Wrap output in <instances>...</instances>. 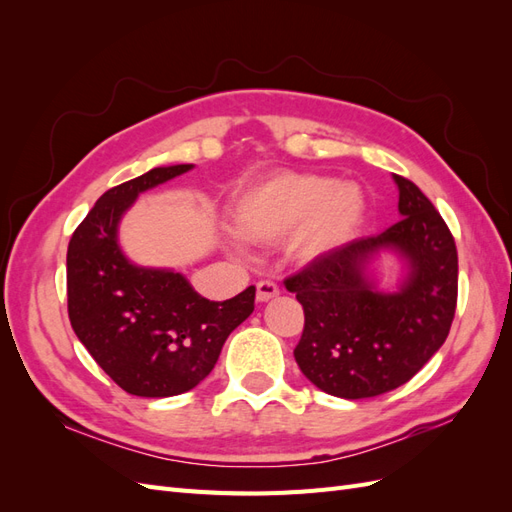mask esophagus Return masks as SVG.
<instances>
[{"label": "esophagus", "instance_id": "1", "mask_svg": "<svg viewBox=\"0 0 512 512\" xmlns=\"http://www.w3.org/2000/svg\"><path fill=\"white\" fill-rule=\"evenodd\" d=\"M277 294H280V288H277V284H273V282H258L256 284V301L258 303H267L273 297H277Z\"/></svg>", "mask_w": 512, "mask_h": 512}]
</instances>
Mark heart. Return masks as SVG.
Listing matches in <instances>:
<instances>
[{
    "label": "heart",
    "mask_w": 512,
    "mask_h": 512,
    "mask_svg": "<svg viewBox=\"0 0 512 512\" xmlns=\"http://www.w3.org/2000/svg\"><path fill=\"white\" fill-rule=\"evenodd\" d=\"M230 215L243 241L267 245L292 234V256L309 265L354 235L365 215V196L354 183L280 173L245 188Z\"/></svg>",
    "instance_id": "b5f03b06"
}]
</instances>
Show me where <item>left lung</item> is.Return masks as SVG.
<instances>
[{
    "mask_svg": "<svg viewBox=\"0 0 512 512\" xmlns=\"http://www.w3.org/2000/svg\"><path fill=\"white\" fill-rule=\"evenodd\" d=\"M399 222L376 237L350 241L286 280L303 305L294 348L303 376L320 391L365 399L406 384L451 331L457 305V247L431 200L404 177ZM382 253L402 262L393 289L373 271Z\"/></svg>",
    "mask_w": 512,
    "mask_h": 512,
    "instance_id": "left-lung-1",
    "label": "left lung"
}]
</instances>
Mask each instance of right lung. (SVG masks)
<instances>
[{
  "instance_id": "right-lung-1",
  "label": "right lung",
  "mask_w": 512,
  "mask_h": 512,
  "mask_svg": "<svg viewBox=\"0 0 512 512\" xmlns=\"http://www.w3.org/2000/svg\"><path fill=\"white\" fill-rule=\"evenodd\" d=\"M158 166L104 192L68 245V316L81 344L123 391L173 397L205 380L228 335L254 312L256 288L209 301L175 269L123 254L119 224L136 198L192 170Z\"/></svg>"
}]
</instances>
